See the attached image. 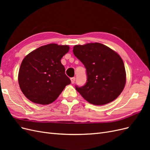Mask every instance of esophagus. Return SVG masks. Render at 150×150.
Segmentation results:
<instances>
[{
    "mask_svg": "<svg viewBox=\"0 0 150 150\" xmlns=\"http://www.w3.org/2000/svg\"><path fill=\"white\" fill-rule=\"evenodd\" d=\"M75 80H76V78H75V77H73V78H71V83H72V84H74V82H75Z\"/></svg>",
    "mask_w": 150,
    "mask_h": 150,
    "instance_id": "34e87169",
    "label": "esophagus"
}]
</instances>
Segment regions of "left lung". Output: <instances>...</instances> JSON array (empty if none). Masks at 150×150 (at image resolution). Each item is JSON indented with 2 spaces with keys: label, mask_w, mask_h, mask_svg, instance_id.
I'll return each instance as SVG.
<instances>
[{
  "label": "left lung",
  "mask_w": 150,
  "mask_h": 150,
  "mask_svg": "<svg viewBox=\"0 0 150 150\" xmlns=\"http://www.w3.org/2000/svg\"><path fill=\"white\" fill-rule=\"evenodd\" d=\"M72 51L86 70L87 82L81 87L75 86L86 101L104 105L120 96L126 84V71L118 54L98 42L76 45Z\"/></svg>",
  "instance_id": "left-lung-1"
}]
</instances>
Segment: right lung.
<instances>
[{
	"instance_id": "1",
	"label": "right lung",
	"mask_w": 150,
	"mask_h": 150,
	"mask_svg": "<svg viewBox=\"0 0 150 150\" xmlns=\"http://www.w3.org/2000/svg\"><path fill=\"white\" fill-rule=\"evenodd\" d=\"M68 46L49 44L27 55L19 69L18 81L22 92L32 102L49 104L59 96L71 80L61 59Z\"/></svg>"
}]
</instances>
